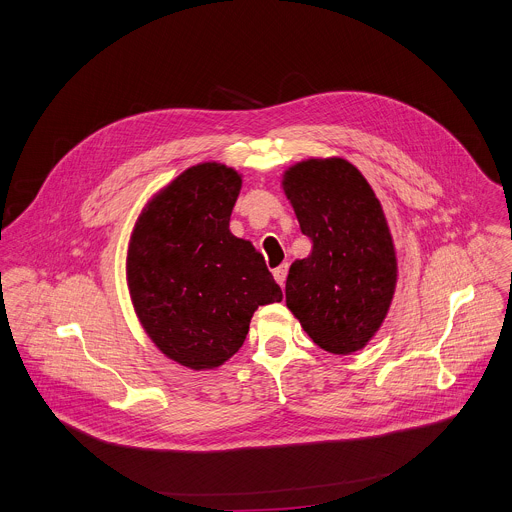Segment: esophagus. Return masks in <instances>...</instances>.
<instances>
[{
  "mask_svg": "<svg viewBox=\"0 0 512 512\" xmlns=\"http://www.w3.org/2000/svg\"><path fill=\"white\" fill-rule=\"evenodd\" d=\"M273 277H275V281L283 287V285H285V277H287V263H281L279 267H275V269H273Z\"/></svg>",
  "mask_w": 512,
  "mask_h": 512,
  "instance_id": "esophagus-1",
  "label": "esophagus"
}]
</instances>
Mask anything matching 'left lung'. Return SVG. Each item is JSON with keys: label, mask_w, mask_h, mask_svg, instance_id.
<instances>
[{"label": "left lung", "mask_w": 512, "mask_h": 512, "mask_svg": "<svg viewBox=\"0 0 512 512\" xmlns=\"http://www.w3.org/2000/svg\"><path fill=\"white\" fill-rule=\"evenodd\" d=\"M312 253L291 263L285 304L308 336L350 354L381 328L397 283V257L379 198L346 160H306L283 176Z\"/></svg>", "instance_id": "8db88e82"}]
</instances>
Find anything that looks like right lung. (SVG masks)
<instances>
[{"label": "right lung", "mask_w": 512, "mask_h": 512, "mask_svg": "<svg viewBox=\"0 0 512 512\" xmlns=\"http://www.w3.org/2000/svg\"><path fill=\"white\" fill-rule=\"evenodd\" d=\"M241 176L223 164L182 172L141 212L127 281L141 326L172 360L221 367L259 306L281 300L263 255L229 231Z\"/></svg>", "instance_id": "right-lung-1"}]
</instances>
